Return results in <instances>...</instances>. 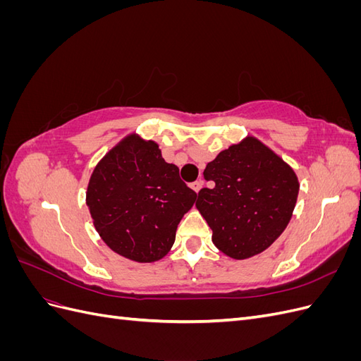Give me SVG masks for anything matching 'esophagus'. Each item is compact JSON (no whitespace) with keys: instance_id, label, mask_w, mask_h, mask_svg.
<instances>
[{"instance_id":"esophagus-1","label":"esophagus","mask_w":361,"mask_h":361,"mask_svg":"<svg viewBox=\"0 0 361 361\" xmlns=\"http://www.w3.org/2000/svg\"><path fill=\"white\" fill-rule=\"evenodd\" d=\"M202 187H203V180H195V182L191 183V188H192L195 192H199V191L202 190Z\"/></svg>"}]
</instances>
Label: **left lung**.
Returning a JSON list of instances; mask_svg holds the SVG:
<instances>
[{"mask_svg":"<svg viewBox=\"0 0 361 361\" xmlns=\"http://www.w3.org/2000/svg\"><path fill=\"white\" fill-rule=\"evenodd\" d=\"M203 176L195 206L212 228V243L228 257L248 259L285 231L297 203V174L255 137L220 152Z\"/></svg>","mask_w":361,"mask_h":361,"instance_id":"left-lung-1","label":"left lung"}]
</instances>
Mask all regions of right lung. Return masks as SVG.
Returning <instances> with one entry per match:
<instances>
[{"label": "right lung", "instance_id": "1", "mask_svg": "<svg viewBox=\"0 0 361 361\" xmlns=\"http://www.w3.org/2000/svg\"><path fill=\"white\" fill-rule=\"evenodd\" d=\"M197 194L155 141L128 135L97 164L85 202L104 243L135 262L166 256Z\"/></svg>", "mask_w": 361, "mask_h": 361}]
</instances>
